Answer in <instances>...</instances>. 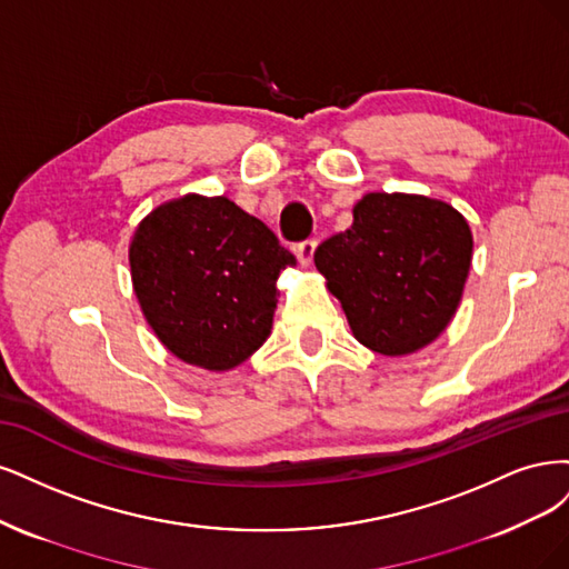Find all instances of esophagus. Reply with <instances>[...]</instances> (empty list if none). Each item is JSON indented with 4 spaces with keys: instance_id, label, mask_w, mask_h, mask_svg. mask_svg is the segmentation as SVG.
<instances>
[{
    "instance_id": "obj_1",
    "label": "esophagus",
    "mask_w": 569,
    "mask_h": 569,
    "mask_svg": "<svg viewBox=\"0 0 569 569\" xmlns=\"http://www.w3.org/2000/svg\"><path fill=\"white\" fill-rule=\"evenodd\" d=\"M315 250H317V241H315V238H307V241L298 243V248H296L298 262H300L302 267H309V264H311V258H315Z\"/></svg>"
}]
</instances>
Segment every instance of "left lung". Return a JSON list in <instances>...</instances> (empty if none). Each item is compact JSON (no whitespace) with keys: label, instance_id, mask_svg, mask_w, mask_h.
<instances>
[{"label":"left lung","instance_id":"obj_1","mask_svg":"<svg viewBox=\"0 0 569 569\" xmlns=\"http://www.w3.org/2000/svg\"><path fill=\"white\" fill-rule=\"evenodd\" d=\"M355 222L315 250L355 338L385 357L411 355L445 331L472 260L470 227L442 200L366 193Z\"/></svg>","mask_w":569,"mask_h":569}]
</instances>
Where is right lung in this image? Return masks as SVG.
Segmentation results:
<instances>
[{"mask_svg":"<svg viewBox=\"0 0 569 569\" xmlns=\"http://www.w3.org/2000/svg\"><path fill=\"white\" fill-rule=\"evenodd\" d=\"M292 264L277 233L224 196L156 208L130 246L146 321L174 357L208 371L233 369L267 340Z\"/></svg>","mask_w":569,"mask_h":569,"instance_id":"add662e5","label":"right lung"}]
</instances>
